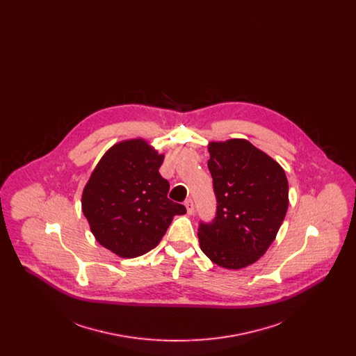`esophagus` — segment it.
<instances>
[{
    "mask_svg": "<svg viewBox=\"0 0 356 356\" xmlns=\"http://www.w3.org/2000/svg\"><path fill=\"white\" fill-rule=\"evenodd\" d=\"M184 205H186V212H188V215H192V213L195 212V207H193V202H192V199H186Z\"/></svg>",
    "mask_w": 356,
    "mask_h": 356,
    "instance_id": "1",
    "label": "esophagus"
}]
</instances>
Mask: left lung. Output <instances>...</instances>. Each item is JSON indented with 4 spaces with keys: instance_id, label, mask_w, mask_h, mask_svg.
Instances as JSON below:
<instances>
[{
    "instance_id": "obj_1",
    "label": "left lung",
    "mask_w": 356,
    "mask_h": 356,
    "mask_svg": "<svg viewBox=\"0 0 356 356\" xmlns=\"http://www.w3.org/2000/svg\"><path fill=\"white\" fill-rule=\"evenodd\" d=\"M208 152L218 207L213 220L200 222V248L222 268L240 270L275 240L287 213V177L279 163L244 138L212 141Z\"/></svg>"
}]
</instances>
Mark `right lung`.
Instances as JSON below:
<instances>
[{
    "instance_id": "right-lung-1",
    "label": "right lung",
    "mask_w": 356,
    "mask_h": 356,
    "mask_svg": "<svg viewBox=\"0 0 356 356\" xmlns=\"http://www.w3.org/2000/svg\"><path fill=\"white\" fill-rule=\"evenodd\" d=\"M164 154L143 138L109 148L83 191V213L96 240L120 257L153 250L175 215L186 207L167 197L170 183L161 177Z\"/></svg>"
}]
</instances>
